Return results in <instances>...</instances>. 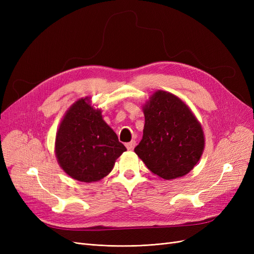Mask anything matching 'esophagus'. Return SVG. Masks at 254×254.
Here are the masks:
<instances>
[{
  "label": "esophagus",
  "instance_id": "34e87169",
  "mask_svg": "<svg viewBox=\"0 0 254 254\" xmlns=\"http://www.w3.org/2000/svg\"><path fill=\"white\" fill-rule=\"evenodd\" d=\"M134 146H135V141L134 140H132L131 142H129V143H126V147H127L128 150H132L134 148Z\"/></svg>",
  "mask_w": 254,
  "mask_h": 254
}]
</instances>
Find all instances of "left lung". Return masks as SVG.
Returning a JSON list of instances; mask_svg holds the SVG:
<instances>
[{"mask_svg": "<svg viewBox=\"0 0 254 254\" xmlns=\"http://www.w3.org/2000/svg\"><path fill=\"white\" fill-rule=\"evenodd\" d=\"M143 137L134 152L160 178L172 180L193 170L204 149L203 130L179 97L158 90L143 106Z\"/></svg>", "mask_w": 254, "mask_h": 254, "instance_id": "left-lung-1", "label": "left lung"}]
</instances>
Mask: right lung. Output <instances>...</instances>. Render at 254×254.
Instances as JSON below:
<instances>
[{"label":"right lung","instance_id":"add662e5","mask_svg":"<svg viewBox=\"0 0 254 254\" xmlns=\"http://www.w3.org/2000/svg\"><path fill=\"white\" fill-rule=\"evenodd\" d=\"M126 147L103 120L101 109L90 98L75 102L56 133L55 153L60 167L73 179L95 182L108 175Z\"/></svg>","mask_w":254,"mask_h":254}]
</instances>
